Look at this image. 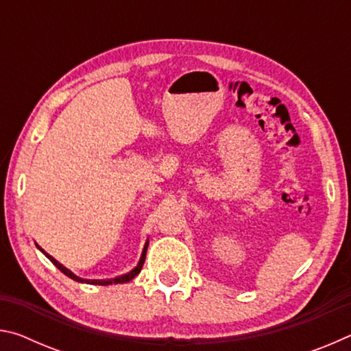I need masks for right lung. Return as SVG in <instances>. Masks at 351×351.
<instances>
[{
    "mask_svg": "<svg viewBox=\"0 0 351 351\" xmlns=\"http://www.w3.org/2000/svg\"><path fill=\"white\" fill-rule=\"evenodd\" d=\"M147 247H148V241L145 243V246H144V251H142V255H141V258H139V263L134 266V268L130 271V272H127V274H123V276H119V277H114V278H108V280H86V278H80V277H77L74 272H71L68 268H64V266L60 263V261H57L54 257H51L49 254H46L45 251V254H46V257L49 258L52 263H54L58 269H60L64 276H68L69 278H73V280H75V282H80V283H90V285H100V287H106V285H117V283H127V282H130V280H133V278L139 274L141 272V269H142V266H144V261H145V254H147Z\"/></svg>",
    "mask_w": 351,
    "mask_h": 351,
    "instance_id": "right-lung-1",
    "label": "right lung"
}]
</instances>
